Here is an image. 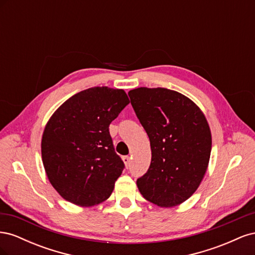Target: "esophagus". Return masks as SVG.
I'll list each match as a JSON object with an SVG mask.
<instances>
[{
    "mask_svg": "<svg viewBox=\"0 0 255 255\" xmlns=\"http://www.w3.org/2000/svg\"><path fill=\"white\" fill-rule=\"evenodd\" d=\"M122 160H123V163H125L126 167H128V166H129V161H130L129 156H123V157H122Z\"/></svg>",
    "mask_w": 255,
    "mask_h": 255,
    "instance_id": "obj_1",
    "label": "esophagus"
}]
</instances>
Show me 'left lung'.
Returning <instances> with one entry per match:
<instances>
[{"instance_id":"8db88e82","label":"left lung","mask_w":255,"mask_h":255,"mask_svg":"<svg viewBox=\"0 0 255 255\" xmlns=\"http://www.w3.org/2000/svg\"><path fill=\"white\" fill-rule=\"evenodd\" d=\"M128 96L152 152L137 187L157 206L179 205L198 189L210 161L212 134L205 116L190 99L167 88L140 87Z\"/></svg>"}]
</instances>
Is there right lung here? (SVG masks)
Listing matches in <instances>:
<instances>
[{"label":"right lung","instance_id":"1","mask_svg":"<svg viewBox=\"0 0 255 255\" xmlns=\"http://www.w3.org/2000/svg\"><path fill=\"white\" fill-rule=\"evenodd\" d=\"M128 103L125 90L92 87L52 115L42 134V163L52 186L67 201L94 206L112 195L125 164L109 127Z\"/></svg>","mask_w":255,"mask_h":255}]
</instances>
